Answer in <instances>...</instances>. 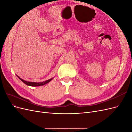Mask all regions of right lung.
<instances>
[{"label":"right lung","instance_id":"add662e5","mask_svg":"<svg viewBox=\"0 0 132 132\" xmlns=\"http://www.w3.org/2000/svg\"><path fill=\"white\" fill-rule=\"evenodd\" d=\"M18 77L23 82L25 83L26 85H28V86H42L43 85H45L46 84L48 83L50 81H51L53 79H50L49 80H46L45 81H43V82H29V81H27L24 80L22 79L21 78H20V77H19L18 76Z\"/></svg>","mask_w":132,"mask_h":132}]
</instances>
